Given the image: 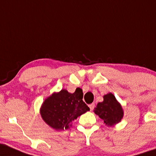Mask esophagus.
<instances>
[{"label": "esophagus", "mask_w": 156, "mask_h": 156, "mask_svg": "<svg viewBox=\"0 0 156 156\" xmlns=\"http://www.w3.org/2000/svg\"><path fill=\"white\" fill-rule=\"evenodd\" d=\"M89 107L90 108V110H91V111H92V110H94V103H91V104H90Z\"/></svg>", "instance_id": "34e87169"}]
</instances>
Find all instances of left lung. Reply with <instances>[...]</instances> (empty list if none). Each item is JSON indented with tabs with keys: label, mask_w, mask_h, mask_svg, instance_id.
Segmentation results:
<instances>
[{
	"label": "left lung",
	"mask_w": 156,
	"mask_h": 156,
	"mask_svg": "<svg viewBox=\"0 0 156 156\" xmlns=\"http://www.w3.org/2000/svg\"><path fill=\"white\" fill-rule=\"evenodd\" d=\"M103 98L104 101L99 102L94 111L106 125L111 126L121 121L123 115V109L112 94L109 93Z\"/></svg>",
	"instance_id": "obj_1"
}]
</instances>
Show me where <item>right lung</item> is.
<instances>
[{"mask_svg":"<svg viewBox=\"0 0 156 156\" xmlns=\"http://www.w3.org/2000/svg\"><path fill=\"white\" fill-rule=\"evenodd\" d=\"M83 95L80 89H76L73 94L65 89L54 93L44 101L41 107V117L53 129H67L71 122L89 110L83 101Z\"/></svg>","mask_w":156,"mask_h":156,"instance_id":"add662e5","label":"right lung"}]
</instances>
